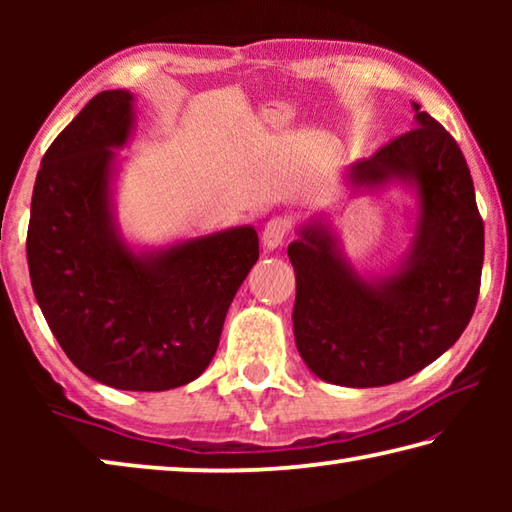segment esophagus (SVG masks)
<instances>
[{
  "instance_id": "obj_1",
  "label": "esophagus",
  "mask_w": 512,
  "mask_h": 512,
  "mask_svg": "<svg viewBox=\"0 0 512 512\" xmlns=\"http://www.w3.org/2000/svg\"><path fill=\"white\" fill-rule=\"evenodd\" d=\"M291 230V221L282 219V216H275V219L268 221L262 230V246L264 250H275L277 246L284 244Z\"/></svg>"
}]
</instances>
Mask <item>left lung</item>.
Here are the masks:
<instances>
[{
  "instance_id": "left-lung-1",
  "label": "left lung",
  "mask_w": 512,
  "mask_h": 512,
  "mask_svg": "<svg viewBox=\"0 0 512 512\" xmlns=\"http://www.w3.org/2000/svg\"><path fill=\"white\" fill-rule=\"evenodd\" d=\"M413 110V131L345 171L354 189L400 183L415 194L413 239L395 271L363 277L318 219L287 250L298 352L329 384L372 388L415 375L458 341L479 298L483 221L470 169L454 137L418 103Z\"/></svg>"
}]
</instances>
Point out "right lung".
Returning <instances> with one entry per match:
<instances>
[{"label": "right lung", "instance_id": "add662e5", "mask_svg": "<svg viewBox=\"0 0 512 512\" xmlns=\"http://www.w3.org/2000/svg\"><path fill=\"white\" fill-rule=\"evenodd\" d=\"M135 97L88 101L40 162L27 259L36 300L69 361L119 391H169L210 366L230 302L259 257L253 225L133 250L112 210L117 149Z\"/></svg>", "mask_w": 512, "mask_h": 512}]
</instances>
